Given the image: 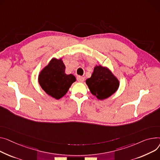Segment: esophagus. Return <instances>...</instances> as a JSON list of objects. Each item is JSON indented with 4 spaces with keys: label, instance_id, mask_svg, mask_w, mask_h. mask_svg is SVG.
I'll use <instances>...</instances> for the list:
<instances>
[{
    "label": "esophagus",
    "instance_id": "esophagus-1",
    "mask_svg": "<svg viewBox=\"0 0 160 160\" xmlns=\"http://www.w3.org/2000/svg\"><path fill=\"white\" fill-rule=\"evenodd\" d=\"M77 80L80 82H83L85 80V78L83 77L78 76V77H77Z\"/></svg>",
    "mask_w": 160,
    "mask_h": 160
}]
</instances>
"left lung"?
I'll return each instance as SVG.
<instances>
[{
    "mask_svg": "<svg viewBox=\"0 0 160 160\" xmlns=\"http://www.w3.org/2000/svg\"><path fill=\"white\" fill-rule=\"evenodd\" d=\"M91 92L99 100L109 97L119 87V82L107 68L96 66L91 77L86 80Z\"/></svg>",
    "mask_w": 160,
    "mask_h": 160,
    "instance_id": "1",
    "label": "left lung"
}]
</instances>
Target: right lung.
Instances as JSON below:
<instances>
[{
    "label": "right lung",
    "instance_id": "add662e5",
    "mask_svg": "<svg viewBox=\"0 0 160 160\" xmlns=\"http://www.w3.org/2000/svg\"><path fill=\"white\" fill-rule=\"evenodd\" d=\"M65 65L61 59H52L40 73L38 82L41 88L51 97L60 99L63 97L76 81L74 75L65 73Z\"/></svg>",
    "mask_w": 160,
    "mask_h": 160
}]
</instances>
